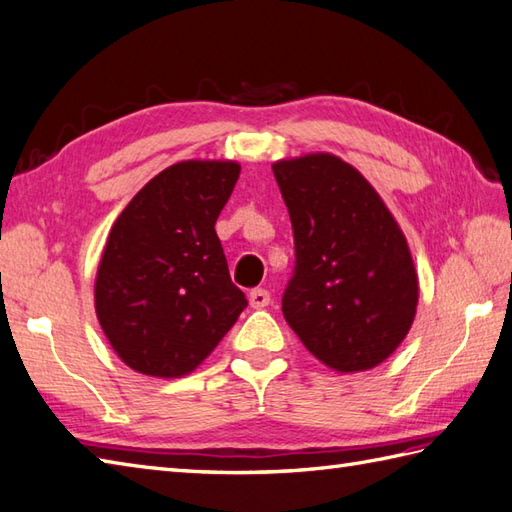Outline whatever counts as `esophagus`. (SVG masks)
<instances>
[{
  "mask_svg": "<svg viewBox=\"0 0 512 512\" xmlns=\"http://www.w3.org/2000/svg\"><path fill=\"white\" fill-rule=\"evenodd\" d=\"M248 301H250V306H253V308H264V306H268V303H270V292L264 290V288L250 290Z\"/></svg>",
  "mask_w": 512,
  "mask_h": 512,
  "instance_id": "34e87169",
  "label": "esophagus"
}]
</instances>
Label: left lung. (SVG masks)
Masks as SVG:
<instances>
[{"instance_id": "obj_1", "label": "left lung", "mask_w": 512, "mask_h": 512, "mask_svg": "<svg viewBox=\"0 0 512 512\" xmlns=\"http://www.w3.org/2000/svg\"><path fill=\"white\" fill-rule=\"evenodd\" d=\"M295 235L281 310L308 352L336 372L383 363L418 306L407 239L361 173L332 154L273 165Z\"/></svg>"}]
</instances>
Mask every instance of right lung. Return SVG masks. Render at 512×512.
Masks as SVG:
<instances>
[{"mask_svg":"<svg viewBox=\"0 0 512 512\" xmlns=\"http://www.w3.org/2000/svg\"><path fill=\"white\" fill-rule=\"evenodd\" d=\"M239 165L187 160L160 171L114 222L96 273V317L140 374L193 372L248 301L215 233Z\"/></svg>","mask_w":512,"mask_h":512,"instance_id":"1","label":"right lung"}]
</instances>
